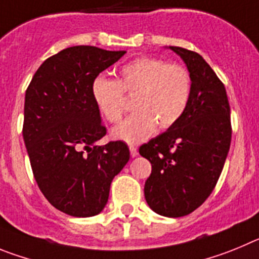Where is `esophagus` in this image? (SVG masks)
<instances>
[{
    "instance_id": "obj_1",
    "label": "esophagus",
    "mask_w": 259,
    "mask_h": 259,
    "mask_svg": "<svg viewBox=\"0 0 259 259\" xmlns=\"http://www.w3.org/2000/svg\"><path fill=\"white\" fill-rule=\"evenodd\" d=\"M129 150H130V156H132V157H135V156L138 155V150H137V147L135 146H129Z\"/></svg>"
}]
</instances>
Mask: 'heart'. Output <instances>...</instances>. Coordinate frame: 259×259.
<instances>
[{"label": "heart", "instance_id": "obj_1", "mask_svg": "<svg viewBox=\"0 0 259 259\" xmlns=\"http://www.w3.org/2000/svg\"><path fill=\"white\" fill-rule=\"evenodd\" d=\"M134 97L132 113L113 129V137L138 143L160 130L170 129L188 108L192 77L185 66L167 64L157 58L142 57L120 68L118 80L98 76L92 95L104 120L117 124L125 112V97Z\"/></svg>", "mask_w": 259, "mask_h": 259}]
</instances>
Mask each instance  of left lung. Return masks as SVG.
I'll list each match as a JSON object with an SVG mask.
<instances>
[{
	"mask_svg": "<svg viewBox=\"0 0 259 259\" xmlns=\"http://www.w3.org/2000/svg\"><path fill=\"white\" fill-rule=\"evenodd\" d=\"M185 60L192 95L183 117L139 153L152 165L144 197L160 215L178 218L196 210L210 196L231 144V115L225 85L195 51L170 46Z\"/></svg>",
	"mask_w": 259,
	"mask_h": 259,
	"instance_id": "left-lung-1",
	"label": "left lung"
}]
</instances>
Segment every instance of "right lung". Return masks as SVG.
Masks as SVG:
<instances>
[{
    "mask_svg": "<svg viewBox=\"0 0 259 259\" xmlns=\"http://www.w3.org/2000/svg\"><path fill=\"white\" fill-rule=\"evenodd\" d=\"M124 54L67 48L41 64L25 92L23 138L34 179L68 215L101 213L112 179L129 161L125 142L98 144L107 129L92 95L93 81Z\"/></svg>",
    "mask_w": 259,
    "mask_h": 259,
    "instance_id": "obj_1",
    "label": "right lung"
}]
</instances>
